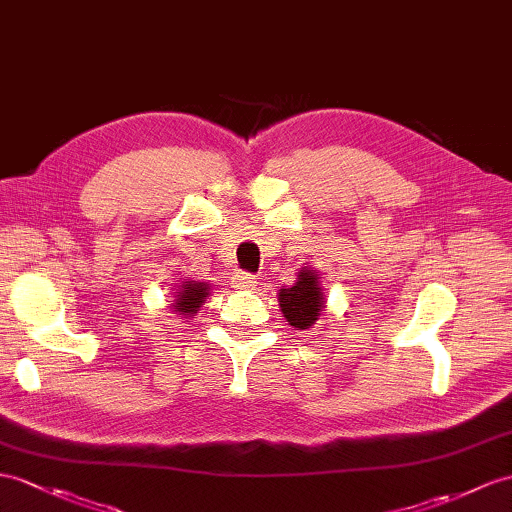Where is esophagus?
<instances>
[{"instance_id":"1","label":"esophagus","mask_w":512,"mask_h":512,"mask_svg":"<svg viewBox=\"0 0 512 512\" xmlns=\"http://www.w3.org/2000/svg\"><path fill=\"white\" fill-rule=\"evenodd\" d=\"M256 278L252 276V273H245V271H239L236 276L232 278V286L234 289H243V291H254L256 289Z\"/></svg>"}]
</instances>
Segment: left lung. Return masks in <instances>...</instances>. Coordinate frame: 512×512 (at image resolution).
<instances>
[{
	"mask_svg": "<svg viewBox=\"0 0 512 512\" xmlns=\"http://www.w3.org/2000/svg\"><path fill=\"white\" fill-rule=\"evenodd\" d=\"M278 297L282 315L291 326L306 330L319 319V313L323 308V295L313 271H299L297 282L291 289H280Z\"/></svg>",
	"mask_w": 512,
	"mask_h": 512,
	"instance_id": "8db88e82",
	"label": "left lung"
}]
</instances>
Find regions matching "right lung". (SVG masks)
<instances>
[{"instance_id": "1", "label": "right lung", "mask_w": 512, "mask_h": 512, "mask_svg": "<svg viewBox=\"0 0 512 512\" xmlns=\"http://www.w3.org/2000/svg\"><path fill=\"white\" fill-rule=\"evenodd\" d=\"M208 295V284L204 282H186L176 295V313L180 315H193L195 310L204 304Z\"/></svg>"}]
</instances>
